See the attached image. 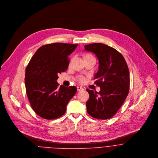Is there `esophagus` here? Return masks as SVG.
<instances>
[{
  "label": "esophagus",
  "instance_id": "34e87169",
  "mask_svg": "<svg viewBox=\"0 0 158 158\" xmlns=\"http://www.w3.org/2000/svg\"><path fill=\"white\" fill-rule=\"evenodd\" d=\"M83 88H82L81 86H77V90L78 91H81V90H83Z\"/></svg>",
  "mask_w": 158,
  "mask_h": 158
}]
</instances>
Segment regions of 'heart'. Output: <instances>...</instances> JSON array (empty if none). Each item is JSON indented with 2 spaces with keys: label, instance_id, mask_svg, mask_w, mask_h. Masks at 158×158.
Returning a JSON list of instances; mask_svg holds the SVG:
<instances>
[{
  "label": "heart",
  "instance_id": "1",
  "mask_svg": "<svg viewBox=\"0 0 158 158\" xmlns=\"http://www.w3.org/2000/svg\"><path fill=\"white\" fill-rule=\"evenodd\" d=\"M85 81V78L83 77H79V81L81 83H83Z\"/></svg>",
  "mask_w": 158,
  "mask_h": 158
}]
</instances>
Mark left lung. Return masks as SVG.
I'll return each mask as SVG.
<instances>
[{
  "mask_svg": "<svg viewBox=\"0 0 158 158\" xmlns=\"http://www.w3.org/2000/svg\"><path fill=\"white\" fill-rule=\"evenodd\" d=\"M85 50L94 53L99 60L98 72L94 74L98 93L86 89L89 98L87 111L93 118L106 119L114 116L126 99L129 90V72L123 55L103 44L85 46Z\"/></svg>",
  "mask_w": 158,
  "mask_h": 158,
  "instance_id": "left-lung-1",
  "label": "left lung"
}]
</instances>
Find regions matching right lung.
Here are the masks:
<instances>
[{
  "label": "right lung",
  "mask_w": 158,
  "mask_h": 158,
  "mask_svg": "<svg viewBox=\"0 0 158 158\" xmlns=\"http://www.w3.org/2000/svg\"><path fill=\"white\" fill-rule=\"evenodd\" d=\"M78 45L55 43L39 48L28 64L25 74L26 93L30 104L40 117L53 119L62 116L75 86L58 88V74L69 66L68 56Z\"/></svg>",
  "instance_id": "right-lung-1"
}]
</instances>
